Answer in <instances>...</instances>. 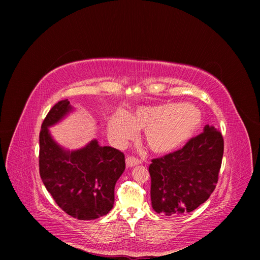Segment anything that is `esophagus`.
Returning a JSON list of instances; mask_svg holds the SVG:
<instances>
[{
  "mask_svg": "<svg viewBox=\"0 0 260 260\" xmlns=\"http://www.w3.org/2000/svg\"><path fill=\"white\" fill-rule=\"evenodd\" d=\"M125 162H126V167H127V168H133V167H135V166L140 165L141 160H139V159H137V158H135V157H127L126 160H125Z\"/></svg>",
  "mask_w": 260,
  "mask_h": 260,
  "instance_id": "esophagus-1",
  "label": "esophagus"
}]
</instances>
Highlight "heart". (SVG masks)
I'll list each match as a JSON object with an SVG mask.
<instances>
[{
  "label": "heart",
  "mask_w": 260,
  "mask_h": 260,
  "mask_svg": "<svg viewBox=\"0 0 260 260\" xmlns=\"http://www.w3.org/2000/svg\"><path fill=\"white\" fill-rule=\"evenodd\" d=\"M203 116L193 104L162 103L140 106L132 115L118 112L108 121V133L117 145L145 131L147 146L156 154H167L184 145L200 128Z\"/></svg>",
  "instance_id": "heart-1"
}]
</instances>
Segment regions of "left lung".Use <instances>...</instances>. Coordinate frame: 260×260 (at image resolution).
Here are the masks:
<instances>
[{"label":"left lung","instance_id":"8db88e82","mask_svg":"<svg viewBox=\"0 0 260 260\" xmlns=\"http://www.w3.org/2000/svg\"><path fill=\"white\" fill-rule=\"evenodd\" d=\"M223 156V138L214 126L190 139L181 149L153 159L152 207L158 214L181 216L196 210L214 192Z\"/></svg>","mask_w":260,"mask_h":260}]
</instances>
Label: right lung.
<instances>
[{"instance_id": "1", "label": "right lung", "mask_w": 260, "mask_h": 260, "mask_svg": "<svg viewBox=\"0 0 260 260\" xmlns=\"http://www.w3.org/2000/svg\"><path fill=\"white\" fill-rule=\"evenodd\" d=\"M67 99L54 104L40 132V176L58 206L79 220H92L114 207L115 185L125 170L124 154L93 139L68 151L51 137L49 128L73 111Z\"/></svg>"}]
</instances>
